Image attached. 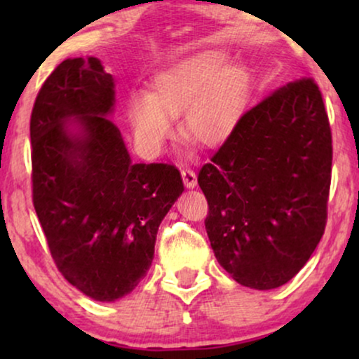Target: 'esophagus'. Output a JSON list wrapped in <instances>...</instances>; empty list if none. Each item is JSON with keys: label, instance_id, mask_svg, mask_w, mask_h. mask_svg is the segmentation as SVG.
Wrapping results in <instances>:
<instances>
[{"label": "esophagus", "instance_id": "34e87169", "mask_svg": "<svg viewBox=\"0 0 359 359\" xmlns=\"http://www.w3.org/2000/svg\"><path fill=\"white\" fill-rule=\"evenodd\" d=\"M181 178H183V183L186 188H194L196 183H198V178H196L194 170H191V168L181 170Z\"/></svg>", "mask_w": 359, "mask_h": 359}]
</instances>
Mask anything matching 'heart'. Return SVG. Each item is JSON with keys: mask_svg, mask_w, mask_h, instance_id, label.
Listing matches in <instances>:
<instances>
[{"mask_svg": "<svg viewBox=\"0 0 359 359\" xmlns=\"http://www.w3.org/2000/svg\"><path fill=\"white\" fill-rule=\"evenodd\" d=\"M250 90L247 68L222 52L203 50L180 58L155 73L149 95H132L126 111L142 149L158 154L171 132L170 117L181 112L183 135L215 147L235 129Z\"/></svg>", "mask_w": 359, "mask_h": 359, "instance_id": "obj_1", "label": "heart"}]
</instances>
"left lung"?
I'll list each match as a JSON object with an SVG mask.
<instances>
[{"label": "left lung", "instance_id": "1", "mask_svg": "<svg viewBox=\"0 0 359 359\" xmlns=\"http://www.w3.org/2000/svg\"><path fill=\"white\" fill-rule=\"evenodd\" d=\"M332 130L312 78L240 117L198 183L215 258L242 286L274 289L301 271L327 224Z\"/></svg>", "mask_w": 359, "mask_h": 359}]
</instances>
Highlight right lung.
I'll use <instances>...</instances> for the list:
<instances>
[{"instance_id": "1", "label": "right lung", "mask_w": 359, "mask_h": 359, "mask_svg": "<svg viewBox=\"0 0 359 359\" xmlns=\"http://www.w3.org/2000/svg\"><path fill=\"white\" fill-rule=\"evenodd\" d=\"M114 101V78L97 58H67L31 114L32 203L53 263L101 302L145 276L161 220L184 191L175 165L132 163L106 119Z\"/></svg>"}]
</instances>
